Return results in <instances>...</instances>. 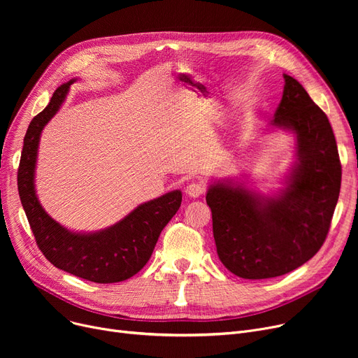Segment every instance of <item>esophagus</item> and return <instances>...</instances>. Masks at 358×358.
<instances>
[{"label":"esophagus","instance_id":"esophagus-1","mask_svg":"<svg viewBox=\"0 0 358 358\" xmlns=\"http://www.w3.org/2000/svg\"><path fill=\"white\" fill-rule=\"evenodd\" d=\"M204 190H206V187H204V184L201 181H193V182H190L189 185H187L185 193L189 194V197L197 199L201 194H204Z\"/></svg>","mask_w":358,"mask_h":358}]
</instances>
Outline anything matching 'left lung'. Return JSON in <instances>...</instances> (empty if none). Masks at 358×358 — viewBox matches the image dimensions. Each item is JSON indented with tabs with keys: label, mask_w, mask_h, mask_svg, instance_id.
Masks as SVG:
<instances>
[{
	"label": "left lung",
	"mask_w": 358,
	"mask_h": 358,
	"mask_svg": "<svg viewBox=\"0 0 358 358\" xmlns=\"http://www.w3.org/2000/svg\"><path fill=\"white\" fill-rule=\"evenodd\" d=\"M270 127L296 136V162L273 194L242 181L209 185L213 236L222 264L238 277L261 280L303 266L328 235L341 189V162L331 123L306 90L287 73Z\"/></svg>",
	"instance_id": "obj_1"
}]
</instances>
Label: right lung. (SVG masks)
Instances as JSON below:
<instances>
[{"mask_svg":"<svg viewBox=\"0 0 358 358\" xmlns=\"http://www.w3.org/2000/svg\"><path fill=\"white\" fill-rule=\"evenodd\" d=\"M75 81L56 88L46 108L30 122L17 173L18 194L37 247L56 268L94 283H117L145 267L162 229L180 209L182 194L174 190L142 203L117 223L90 234L72 232L45 212L34 189L37 149L42 130L58 113Z\"/></svg>","mask_w":358,"mask_h":358,"instance_id":"1","label":"right lung"}]
</instances>
